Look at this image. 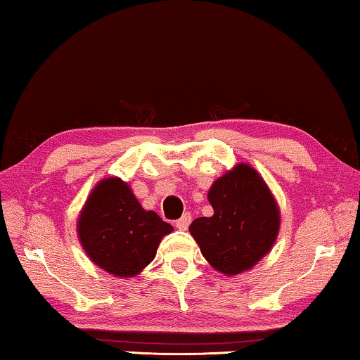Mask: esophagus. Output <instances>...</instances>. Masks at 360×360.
<instances>
[{"label":"esophagus","mask_w":360,"mask_h":360,"mask_svg":"<svg viewBox=\"0 0 360 360\" xmlns=\"http://www.w3.org/2000/svg\"><path fill=\"white\" fill-rule=\"evenodd\" d=\"M190 224H191V214L186 212V214L181 215V217H180L179 220H176L175 226H176V229H179V230H186L188 226H190Z\"/></svg>","instance_id":"esophagus-1"}]
</instances>
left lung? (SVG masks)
<instances>
[{
    "instance_id": "8db88e82",
    "label": "left lung",
    "mask_w": 360,
    "mask_h": 360,
    "mask_svg": "<svg viewBox=\"0 0 360 360\" xmlns=\"http://www.w3.org/2000/svg\"><path fill=\"white\" fill-rule=\"evenodd\" d=\"M211 217L195 219L190 233L215 270L238 275L272 250L280 230V209L264 179L248 164H236L212 184Z\"/></svg>"
}]
</instances>
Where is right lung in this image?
I'll list each match as a JSON object with an SVG mask.
<instances>
[{"label": "right lung", "mask_w": 360, "mask_h": 360, "mask_svg": "<svg viewBox=\"0 0 360 360\" xmlns=\"http://www.w3.org/2000/svg\"><path fill=\"white\" fill-rule=\"evenodd\" d=\"M172 230L156 212L145 211L117 176L93 188L77 220V233L88 257L120 278L140 274Z\"/></svg>", "instance_id": "1"}]
</instances>
